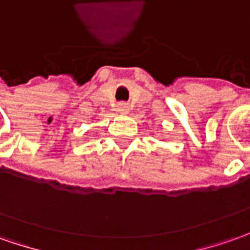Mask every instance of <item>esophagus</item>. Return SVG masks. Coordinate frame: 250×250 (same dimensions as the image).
Instances as JSON below:
<instances>
[{
    "label": "esophagus",
    "mask_w": 250,
    "mask_h": 250,
    "mask_svg": "<svg viewBox=\"0 0 250 250\" xmlns=\"http://www.w3.org/2000/svg\"><path fill=\"white\" fill-rule=\"evenodd\" d=\"M118 111L122 112V113H127V112H128V105H127V104H125V103L119 104Z\"/></svg>",
    "instance_id": "esophagus-1"
}]
</instances>
